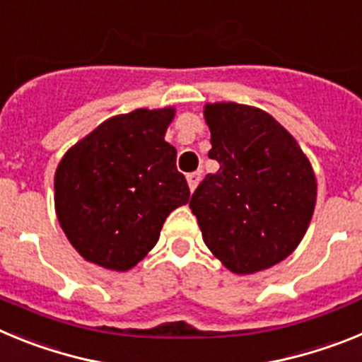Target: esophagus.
<instances>
[{
  "mask_svg": "<svg viewBox=\"0 0 362 362\" xmlns=\"http://www.w3.org/2000/svg\"><path fill=\"white\" fill-rule=\"evenodd\" d=\"M187 181H188V188H190V192H194L201 181V174L199 172H192V174L187 175Z\"/></svg>",
  "mask_w": 362,
  "mask_h": 362,
  "instance_id": "34e87169",
  "label": "esophagus"
}]
</instances>
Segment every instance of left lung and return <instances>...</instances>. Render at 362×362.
I'll use <instances>...</instances> for the list:
<instances>
[{"label": "left lung", "mask_w": 362, "mask_h": 362, "mask_svg": "<svg viewBox=\"0 0 362 362\" xmlns=\"http://www.w3.org/2000/svg\"><path fill=\"white\" fill-rule=\"evenodd\" d=\"M219 170L192 194L204 245L248 276L296 250L312 221L317 179L296 137L268 112L232 101L204 105Z\"/></svg>", "instance_id": "8db88e82"}]
</instances>
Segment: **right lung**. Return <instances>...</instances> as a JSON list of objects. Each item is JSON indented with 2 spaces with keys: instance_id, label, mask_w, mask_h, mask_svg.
<instances>
[{
  "instance_id": "obj_1",
  "label": "right lung",
  "mask_w": 362,
  "mask_h": 362,
  "mask_svg": "<svg viewBox=\"0 0 362 362\" xmlns=\"http://www.w3.org/2000/svg\"><path fill=\"white\" fill-rule=\"evenodd\" d=\"M175 108L108 117L70 146L54 175L56 216L85 261L127 272L152 250L172 210L190 199L165 141Z\"/></svg>"
}]
</instances>
